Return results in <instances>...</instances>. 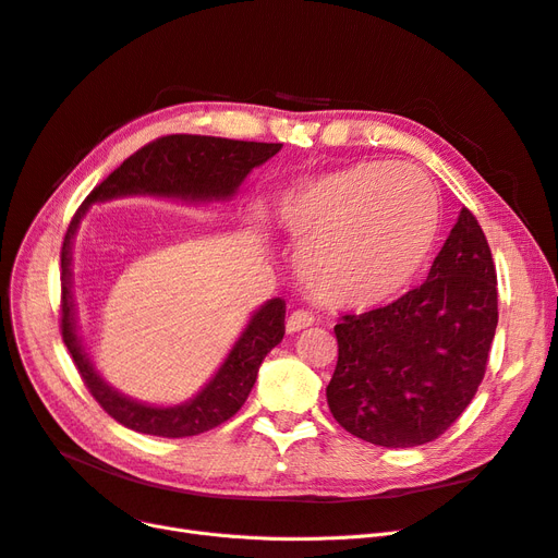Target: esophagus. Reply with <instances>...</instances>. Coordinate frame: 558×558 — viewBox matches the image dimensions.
I'll use <instances>...</instances> for the list:
<instances>
[{
	"instance_id": "esophagus-1",
	"label": "esophagus",
	"mask_w": 558,
	"mask_h": 558,
	"mask_svg": "<svg viewBox=\"0 0 558 558\" xmlns=\"http://www.w3.org/2000/svg\"><path fill=\"white\" fill-rule=\"evenodd\" d=\"M314 324V316L305 310H295L289 314V318H286V330L289 332H298L302 328H307Z\"/></svg>"
}]
</instances>
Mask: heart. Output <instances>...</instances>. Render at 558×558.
I'll return each mask as SVG.
<instances>
[{"instance_id":"1","label":"heart","mask_w":558,"mask_h":558,"mask_svg":"<svg viewBox=\"0 0 558 558\" xmlns=\"http://www.w3.org/2000/svg\"><path fill=\"white\" fill-rule=\"evenodd\" d=\"M307 291L335 307H375L414 281L440 234L433 181L396 162H356L281 199Z\"/></svg>"}]
</instances>
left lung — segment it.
Segmentation results:
<instances>
[{"label": "left lung", "mask_w": 558, "mask_h": 558, "mask_svg": "<svg viewBox=\"0 0 558 558\" xmlns=\"http://www.w3.org/2000/svg\"><path fill=\"white\" fill-rule=\"evenodd\" d=\"M498 279L463 209L416 289L335 326L328 408L347 433L388 449L440 437L475 398L498 326Z\"/></svg>", "instance_id": "8db88e82"}]
</instances>
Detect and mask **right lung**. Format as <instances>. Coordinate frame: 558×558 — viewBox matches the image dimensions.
<instances>
[{"label": "right lung", "instance_id": "right-lung-1", "mask_svg": "<svg viewBox=\"0 0 558 558\" xmlns=\"http://www.w3.org/2000/svg\"><path fill=\"white\" fill-rule=\"evenodd\" d=\"M279 148L281 144L202 137V134H167V137L142 146L137 154L123 160L121 167H116L102 183L95 185L86 202L76 209L60 251L62 342L99 408L125 428L158 437H189L226 424L230 416L240 412L248 398L263 359L283 340L286 302L275 298L253 314L221 369L191 402L177 404V408H150V404L130 400L102 381L78 342L70 291V244L78 221L93 202L121 195L148 193L191 202L230 197L253 167L279 154Z\"/></svg>", "mask_w": 558, "mask_h": 558}]
</instances>
